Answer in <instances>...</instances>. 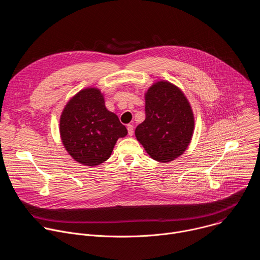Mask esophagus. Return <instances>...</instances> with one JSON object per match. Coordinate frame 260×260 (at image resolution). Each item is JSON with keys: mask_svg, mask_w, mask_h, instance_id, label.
Wrapping results in <instances>:
<instances>
[{"mask_svg": "<svg viewBox=\"0 0 260 260\" xmlns=\"http://www.w3.org/2000/svg\"><path fill=\"white\" fill-rule=\"evenodd\" d=\"M126 127H127L128 135H129V136H133V135H134V125L129 123V124H127V126H126Z\"/></svg>", "mask_w": 260, "mask_h": 260, "instance_id": "34e87169", "label": "esophagus"}]
</instances>
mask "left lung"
Returning a JSON list of instances; mask_svg holds the SVG:
<instances>
[{"label":"left lung","mask_w":260,"mask_h":260,"mask_svg":"<svg viewBox=\"0 0 260 260\" xmlns=\"http://www.w3.org/2000/svg\"><path fill=\"white\" fill-rule=\"evenodd\" d=\"M145 120L136 131L147 153L160 162L180 156L190 143L194 120L183 92L167 81H159L145 95Z\"/></svg>","instance_id":"obj_1"}]
</instances>
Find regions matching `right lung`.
Instances as JSON below:
<instances>
[{"label":"right lung","mask_w":260,"mask_h":260,"mask_svg":"<svg viewBox=\"0 0 260 260\" xmlns=\"http://www.w3.org/2000/svg\"><path fill=\"white\" fill-rule=\"evenodd\" d=\"M59 132L69 154L89 167L106 161L117 140L127 135L117 115L108 111L96 88L81 90L67 104Z\"/></svg>","instance_id":"add662e5"}]
</instances>
